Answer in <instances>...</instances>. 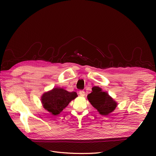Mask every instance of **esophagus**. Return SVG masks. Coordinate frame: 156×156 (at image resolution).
<instances>
[{
	"instance_id": "1",
	"label": "esophagus",
	"mask_w": 156,
	"mask_h": 156,
	"mask_svg": "<svg viewBox=\"0 0 156 156\" xmlns=\"http://www.w3.org/2000/svg\"><path fill=\"white\" fill-rule=\"evenodd\" d=\"M85 91H83V90H80V92H79V94H80V96H82V97H83V96H85Z\"/></svg>"
}]
</instances>
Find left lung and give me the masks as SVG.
Segmentation results:
<instances>
[{
    "instance_id": "1",
    "label": "left lung",
    "mask_w": 156,
    "mask_h": 156,
    "mask_svg": "<svg viewBox=\"0 0 156 156\" xmlns=\"http://www.w3.org/2000/svg\"><path fill=\"white\" fill-rule=\"evenodd\" d=\"M89 102L102 115H108L117 106V103L100 87H94L92 92L87 95Z\"/></svg>"
}]
</instances>
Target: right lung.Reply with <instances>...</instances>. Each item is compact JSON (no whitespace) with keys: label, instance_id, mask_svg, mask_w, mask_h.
I'll return each instance as SVG.
<instances>
[{"label":"right lung","instance_id":"add662e5","mask_svg":"<svg viewBox=\"0 0 156 156\" xmlns=\"http://www.w3.org/2000/svg\"><path fill=\"white\" fill-rule=\"evenodd\" d=\"M77 96L75 92H69L62 88H55L43 95L42 102L46 110L54 115H57Z\"/></svg>","mask_w":156,"mask_h":156}]
</instances>
